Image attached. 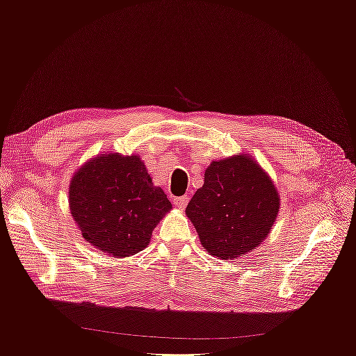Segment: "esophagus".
<instances>
[{
  "label": "esophagus",
  "instance_id": "1",
  "mask_svg": "<svg viewBox=\"0 0 356 356\" xmlns=\"http://www.w3.org/2000/svg\"><path fill=\"white\" fill-rule=\"evenodd\" d=\"M188 203V196H181V197H174V204L178 209H184Z\"/></svg>",
  "mask_w": 356,
  "mask_h": 356
}]
</instances>
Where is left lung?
<instances>
[{
	"mask_svg": "<svg viewBox=\"0 0 356 356\" xmlns=\"http://www.w3.org/2000/svg\"><path fill=\"white\" fill-rule=\"evenodd\" d=\"M281 197L270 175L245 153L213 160L186 213L202 246L218 260L254 251L270 234Z\"/></svg>",
	"mask_w": 356,
	"mask_h": 356,
	"instance_id": "left-lung-1",
	"label": "left lung"
}]
</instances>
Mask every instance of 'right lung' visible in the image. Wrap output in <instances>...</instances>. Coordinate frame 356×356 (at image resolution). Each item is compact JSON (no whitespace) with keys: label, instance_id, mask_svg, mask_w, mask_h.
<instances>
[{"label":"right lung","instance_id":"add662e5","mask_svg":"<svg viewBox=\"0 0 356 356\" xmlns=\"http://www.w3.org/2000/svg\"><path fill=\"white\" fill-rule=\"evenodd\" d=\"M68 203L84 241L108 257L138 254L172 209L138 154H98L71 178Z\"/></svg>","mask_w":356,"mask_h":356}]
</instances>
